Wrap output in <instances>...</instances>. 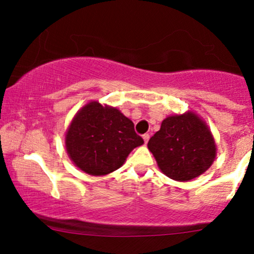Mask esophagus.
<instances>
[{
	"instance_id": "esophagus-1",
	"label": "esophagus",
	"mask_w": 254,
	"mask_h": 254,
	"mask_svg": "<svg viewBox=\"0 0 254 254\" xmlns=\"http://www.w3.org/2000/svg\"><path fill=\"white\" fill-rule=\"evenodd\" d=\"M142 137H143V139H144V143L145 144H147L148 143V141H149V133H144V135L143 136H142Z\"/></svg>"
}]
</instances>
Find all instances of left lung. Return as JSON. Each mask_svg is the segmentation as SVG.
Masks as SVG:
<instances>
[{
    "mask_svg": "<svg viewBox=\"0 0 254 254\" xmlns=\"http://www.w3.org/2000/svg\"><path fill=\"white\" fill-rule=\"evenodd\" d=\"M157 166L177 182H188L208 171L216 156V144L208 125L196 113L170 116L148 142Z\"/></svg>",
    "mask_w": 254,
    "mask_h": 254,
    "instance_id": "left-lung-1",
    "label": "left lung"
}]
</instances>
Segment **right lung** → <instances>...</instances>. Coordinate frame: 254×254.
Wrapping results in <instances>:
<instances>
[{"mask_svg":"<svg viewBox=\"0 0 254 254\" xmlns=\"http://www.w3.org/2000/svg\"><path fill=\"white\" fill-rule=\"evenodd\" d=\"M133 123L116 107L90 101L72 118L65 149L76 167L90 176L118 170L133 148L143 144Z\"/></svg>","mask_w":254,"mask_h":254,"instance_id":"obj_1","label":"right lung"}]
</instances>
